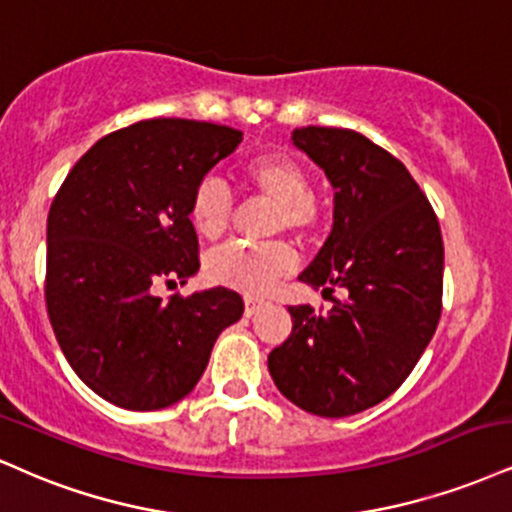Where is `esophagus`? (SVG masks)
<instances>
[{"instance_id": "1", "label": "esophagus", "mask_w": 512, "mask_h": 512, "mask_svg": "<svg viewBox=\"0 0 512 512\" xmlns=\"http://www.w3.org/2000/svg\"><path fill=\"white\" fill-rule=\"evenodd\" d=\"M264 305L262 298H255V295H245V317H252L257 310Z\"/></svg>"}]
</instances>
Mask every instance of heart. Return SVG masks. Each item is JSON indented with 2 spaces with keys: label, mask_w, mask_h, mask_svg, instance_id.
I'll list each match as a JSON object with an SVG mask.
<instances>
[{
  "label": "heart",
  "mask_w": 512,
  "mask_h": 512,
  "mask_svg": "<svg viewBox=\"0 0 512 512\" xmlns=\"http://www.w3.org/2000/svg\"><path fill=\"white\" fill-rule=\"evenodd\" d=\"M243 181L264 200L274 202L272 231H291L303 236L315 226V205L307 171L291 157H257L243 169ZM188 217L202 238L217 240L229 229L233 200L229 190L214 178H205L190 197ZM293 252L286 243H229L209 252L205 260L207 279L217 286L243 293H267L276 279L293 269Z\"/></svg>",
  "instance_id": "obj_1"
}]
</instances>
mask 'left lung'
Listing matches in <instances>:
<instances>
[{"mask_svg": "<svg viewBox=\"0 0 512 512\" xmlns=\"http://www.w3.org/2000/svg\"><path fill=\"white\" fill-rule=\"evenodd\" d=\"M334 188V224L298 276L348 300L317 315L291 305L293 331L269 353V374L291 403L348 417L408 379L441 317L443 240L429 200L403 162L348 128L303 126L291 135Z\"/></svg>", "mask_w": 512, "mask_h": 512, "instance_id": "8db88e82", "label": "left lung"}]
</instances>
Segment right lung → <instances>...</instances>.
<instances>
[{"instance_id":"right-lung-1","label":"right lung","mask_w":512,"mask_h":512,"mask_svg":"<svg viewBox=\"0 0 512 512\" xmlns=\"http://www.w3.org/2000/svg\"><path fill=\"white\" fill-rule=\"evenodd\" d=\"M240 140L205 121L133 123L97 140L49 207V322L73 372L119 408L186 398L214 341L243 315V298L224 286L155 293L200 269L190 197Z\"/></svg>"}]
</instances>
